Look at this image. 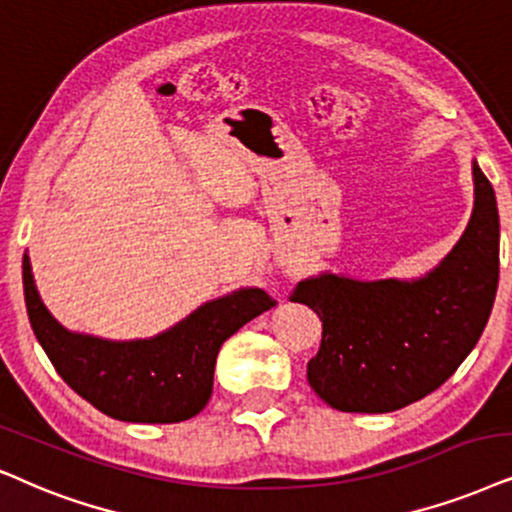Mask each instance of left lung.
<instances>
[{"mask_svg": "<svg viewBox=\"0 0 512 512\" xmlns=\"http://www.w3.org/2000/svg\"><path fill=\"white\" fill-rule=\"evenodd\" d=\"M475 208L461 241L418 281H354L321 274L290 300L319 314L307 364L312 390L347 413H387L444 385L477 345L498 288V210L477 163Z\"/></svg>", "mask_w": 512, "mask_h": 512, "instance_id": "left-lung-1", "label": "left lung"}]
</instances>
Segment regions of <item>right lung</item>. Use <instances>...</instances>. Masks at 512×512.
I'll return each instance as SVG.
<instances>
[{
    "instance_id": "obj_1",
    "label": "right lung",
    "mask_w": 512,
    "mask_h": 512,
    "mask_svg": "<svg viewBox=\"0 0 512 512\" xmlns=\"http://www.w3.org/2000/svg\"><path fill=\"white\" fill-rule=\"evenodd\" d=\"M23 293L32 331L56 373L101 413L125 423H181L203 411L222 342L276 304L264 290L245 288L203 304L151 340L111 342L70 333L49 314L28 255Z\"/></svg>"
}]
</instances>
